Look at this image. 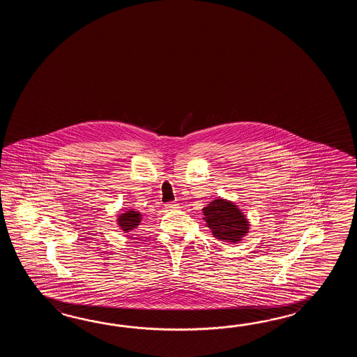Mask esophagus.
Segmentation results:
<instances>
[{
    "label": "esophagus",
    "instance_id": "obj_1",
    "mask_svg": "<svg viewBox=\"0 0 357 357\" xmlns=\"http://www.w3.org/2000/svg\"><path fill=\"white\" fill-rule=\"evenodd\" d=\"M166 208L167 209H176V208H178V204L176 202H171V203L166 204Z\"/></svg>",
    "mask_w": 357,
    "mask_h": 357
}]
</instances>
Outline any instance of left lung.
<instances>
[{"mask_svg": "<svg viewBox=\"0 0 357 357\" xmlns=\"http://www.w3.org/2000/svg\"><path fill=\"white\" fill-rule=\"evenodd\" d=\"M203 213L213 236L220 241L237 243L249 231V222L237 205L225 199L213 200L203 208Z\"/></svg>", "mask_w": 357, "mask_h": 357, "instance_id": "obj_1", "label": "left lung"}]
</instances>
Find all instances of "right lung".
<instances>
[{"label": "right lung", "mask_w": 357, "mask_h": 357, "mask_svg": "<svg viewBox=\"0 0 357 357\" xmlns=\"http://www.w3.org/2000/svg\"><path fill=\"white\" fill-rule=\"evenodd\" d=\"M140 220H142L140 213L135 212V211H126L125 213H120V217L117 220H119V226L121 227L122 231L129 232L139 226Z\"/></svg>", "instance_id": "obj_1"}]
</instances>
